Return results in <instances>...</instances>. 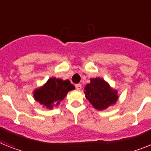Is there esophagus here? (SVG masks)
Instances as JSON below:
<instances>
[{
	"instance_id": "34e87169",
	"label": "esophagus",
	"mask_w": 151,
	"mask_h": 151,
	"mask_svg": "<svg viewBox=\"0 0 151 151\" xmlns=\"http://www.w3.org/2000/svg\"><path fill=\"white\" fill-rule=\"evenodd\" d=\"M75 87L77 90H81L82 88V86L81 83H77V84H75Z\"/></svg>"
}]
</instances>
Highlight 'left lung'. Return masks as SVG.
<instances>
[{"label": "left lung", "instance_id": "obj_1", "mask_svg": "<svg viewBox=\"0 0 151 151\" xmlns=\"http://www.w3.org/2000/svg\"><path fill=\"white\" fill-rule=\"evenodd\" d=\"M85 97L97 110H104L116 103L117 91L112 90L104 80L99 78L91 79L84 87Z\"/></svg>", "mask_w": 151, "mask_h": 151}]
</instances>
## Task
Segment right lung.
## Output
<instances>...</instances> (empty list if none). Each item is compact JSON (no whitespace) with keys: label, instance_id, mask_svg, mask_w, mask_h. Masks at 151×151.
<instances>
[{"label":"right lung","instance_id":"obj_1","mask_svg":"<svg viewBox=\"0 0 151 151\" xmlns=\"http://www.w3.org/2000/svg\"><path fill=\"white\" fill-rule=\"evenodd\" d=\"M74 88L68 80L62 81L53 78L48 80L44 87L36 90L34 96L40 104L50 109L64 99L68 91Z\"/></svg>","mask_w":151,"mask_h":151}]
</instances>
